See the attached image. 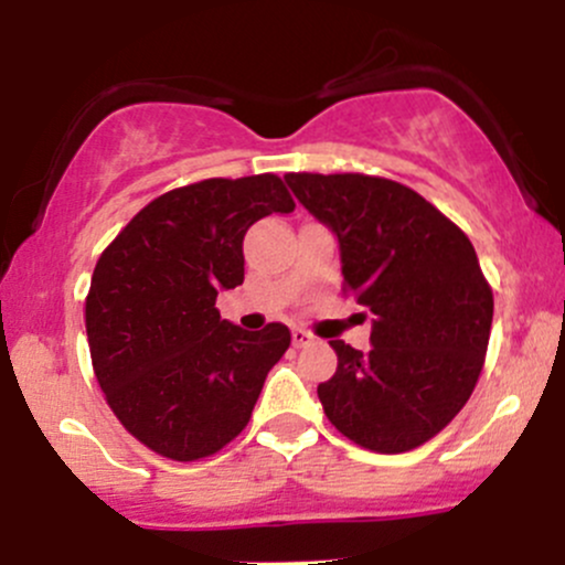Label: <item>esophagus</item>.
<instances>
[{
  "mask_svg": "<svg viewBox=\"0 0 565 565\" xmlns=\"http://www.w3.org/2000/svg\"><path fill=\"white\" fill-rule=\"evenodd\" d=\"M308 343H313V334L308 330H300V327H295V330H292V345H295V349H302V345H308Z\"/></svg>",
  "mask_w": 565,
  "mask_h": 565,
  "instance_id": "obj_1",
  "label": "esophagus"
}]
</instances>
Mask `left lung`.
<instances>
[{"instance_id":"8db88e82","label":"left lung","mask_w":565,"mask_h":565,"mask_svg":"<svg viewBox=\"0 0 565 565\" xmlns=\"http://www.w3.org/2000/svg\"><path fill=\"white\" fill-rule=\"evenodd\" d=\"M338 238L345 289L373 313L370 351L330 340L327 418L375 454H405L467 405L486 362L493 292L472 241L418 192L364 173H287Z\"/></svg>"}]
</instances>
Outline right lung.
<instances>
[{
    "instance_id": "obj_1",
    "label": "right lung",
    "mask_w": 565,
    "mask_h": 565,
    "mask_svg": "<svg viewBox=\"0 0 565 565\" xmlns=\"http://www.w3.org/2000/svg\"><path fill=\"white\" fill-rule=\"evenodd\" d=\"M295 212L278 177L206 179L154 198L98 257L85 300L93 370L111 413L154 454L198 461L249 424L292 334L241 330L214 308L244 284V235Z\"/></svg>"
}]
</instances>
